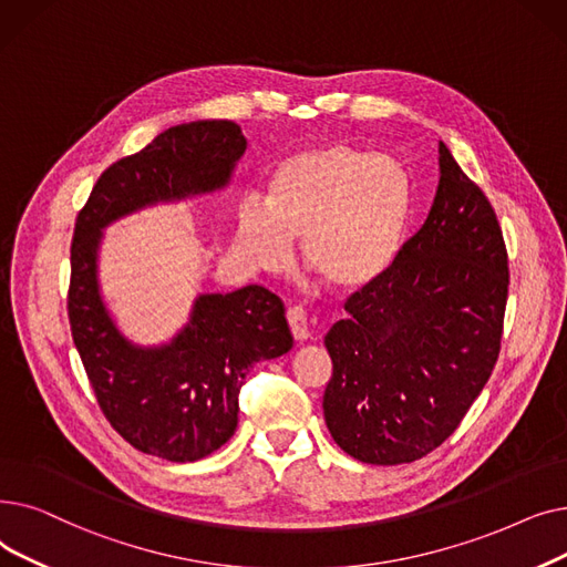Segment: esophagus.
Masks as SVG:
<instances>
[{"label":"esophagus","instance_id":"esophagus-1","mask_svg":"<svg viewBox=\"0 0 567 567\" xmlns=\"http://www.w3.org/2000/svg\"><path fill=\"white\" fill-rule=\"evenodd\" d=\"M288 328H290V334L298 339V341H305L309 339V318H307V311L302 307H290L288 313Z\"/></svg>","mask_w":567,"mask_h":567}]
</instances>
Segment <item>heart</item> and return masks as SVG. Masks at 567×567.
Wrapping results in <instances>:
<instances>
[{"label": "heart", "instance_id": "heart-1", "mask_svg": "<svg viewBox=\"0 0 567 567\" xmlns=\"http://www.w3.org/2000/svg\"><path fill=\"white\" fill-rule=\"evenodd\" d=\"M411 212V182L399 161L348 143H322L284 158L267 207L247 198L237 249L251 267L281 275L302 239V258L339 292L381 281L394 265Z\"/></svg>", "mask_w": 567, "mask_h": 567}]
</instances>
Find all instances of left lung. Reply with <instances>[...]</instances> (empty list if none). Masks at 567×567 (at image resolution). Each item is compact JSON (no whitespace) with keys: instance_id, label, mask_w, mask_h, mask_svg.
Masks as SVG:
<instances>
[{"instance_id":"1","label":"left lung","mask_w":567,"mask_h":567,"mask_svg":"<svg viewBox=\"0 0 567 567\" xmlns=\"http://www.w3.org/2000/svg\"><path fill=\"white\" fill-rule=\"evenodd\" d=\"M441 179L390 272L346 300L326 337L322 411L334 443L375 466L445 443L487 385L503 339L509 267L482 188L439 145Z\"/></svg>"}]
</instances>
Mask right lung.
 <instances>
[{
	"label": "right lung",
	"mask_w": 567,
	"mask_h": 567,
	"mask_svg": "<svg viewBox=\"0 0 567 567\" xmlns=\"http://www.w3.org/2000/svg\"><path fill=\"white\" fill-rule=\"evenodd\" d=\"M245 150L247 138L228 120L171 126L105 168L75 219L66 298L73 343L105 420L136 450L168 462L203 460L235 434L249 369L292 346L284 305L256 284L203 295L168 346H133L99 295L101 228L158 200L221 188Z\"/></svg>",
	"instance_id": "obj_1"
}]
</instances>
